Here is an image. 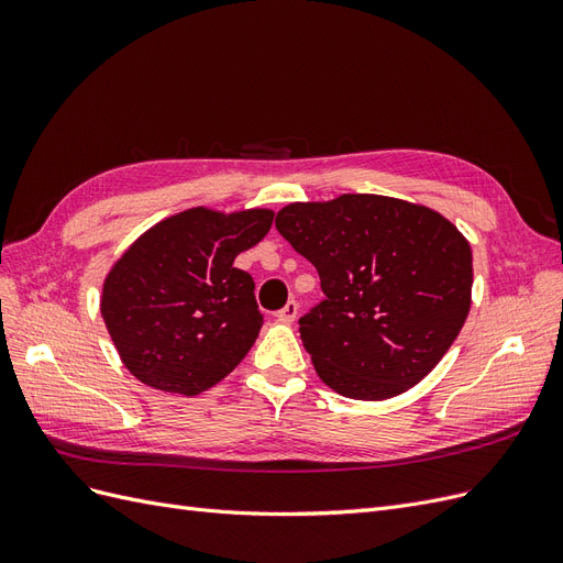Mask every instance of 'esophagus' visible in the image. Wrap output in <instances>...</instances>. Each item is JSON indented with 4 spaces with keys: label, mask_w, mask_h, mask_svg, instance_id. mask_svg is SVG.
<instances>
[{
    "label": "esophagus",
    "mask_w": 563,
    "mask_h": 563,
    "mask_svg": "<svg viewBox=\"0 0 563 563\" xmlns=\"http://www.w3.org/2000/svg\"><path fill=\"white\" fill-rule=\"evenodd\" d=\"M296 317H298V302L296 300L286 302L284 310L277 312V321H282V323H294Z\"/></svg>",
    "instance_id": "34e87169"
}]
</instances>
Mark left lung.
I'll list each match as a JSON object with an SVG mask.
<instances>
[{"label":"left lung","mask_w":563,"mask_h":563,"mask_svg":"<svg viewBox=\"0 0 563 563\" xmlns=\"http://www.w3.org/2000/svg\"><path fill=\"white\" fill-rule=\"evenodd\" d=\"M275 225L308 258L327 300L300 319L317 376L350 399L418 385L472 308V246L439 211L383 195L294 201Z\"/></svg>","instance_id":"1"}]
</instances>
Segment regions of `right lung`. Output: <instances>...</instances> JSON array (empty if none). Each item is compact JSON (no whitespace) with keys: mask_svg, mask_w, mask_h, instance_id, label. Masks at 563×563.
I'll return each mask as SVG.
<instances>
[{"mask_svg":"<svg viewBox=\"0 0 563 563\" xmlns=\"http://www.w3.org/2000/svg\"><path fill=\"white\" fill-rule=\"evenodd\" d=\"M269 209H185L145 230L110 267L100 314L143 385L195 397L234 371L263 317L234 258L272 228Z\"/></svg>","mask_w":563,"mask_h":563,"instance_id":"right-lung-1","label":"right lung"}]
</instances>
